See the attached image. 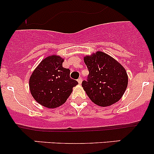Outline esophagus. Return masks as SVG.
Instances as JSON below:
<instances>
[{"label": "esophagus", "mask_w": 154, "mask_h": 154, "mask_svg": "<svg viewBox=\"0 0 154 154\" xmlns=\"http://www.w3.org/2000/svg\"><path fill=\"white\" fill-rule=\"evenodd\" d=\"M77 82H78L79 84H81V83H82V78H79L78 80H77Z\"/></svg>", "instance_id": "esophagus-1"}]
</instances>
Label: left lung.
I'll list each match as a JSON object with an SVG mask.
<instances>
[{"label":"left lung","instance_id":"obj_1","mask_svg":"<svg viewBox=\"0 0 154 154\" xmlns=\"http://www.w3.org/2000/svg\"><path fill=\"white\" fill-rule=\"evenodd\" d=\"M89 74L82 86L90 100L100 106H109L119 101L128 84L125 68L108 54L97 51L83 58Z\"/></svg>","mask_w":154,"mask_h":154}]
</instances>
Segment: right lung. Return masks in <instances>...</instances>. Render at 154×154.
<instances>
[{"label":"right lung","mask_w":154,"mask_h":154,"mask_svg":"<svg viewBox=\"0 0 154 154\" xmlns=\"http://www.w3.org/2000/svg\"><path fill=\"white\" fill-rule=\"evenodd\" d=\"M64 59L57 55L45 58L29 80V91L42 106L54 109L63 105L78 83L70 77V70L63 67Z\"/></svg>","instance_id":"obj_1"}]
</instances>
